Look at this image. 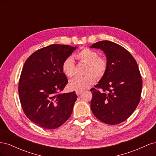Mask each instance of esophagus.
<instances>
[{
  "mask_svg": "<svg viewBox=\"0 0 156 156\" xmlns=\"http://www.w3.org/2000/svg\"><path fill=\"white\" fill-rule=\"evenodd\" d=\"M83 92V90H80V89H76V90H75V92H76L77 96H79L80 94H81Z\"/></svg>",
  "mask_w": 156,
  "mask_h": 156,
  "instance_id": "esophagus-1",
  "label": "esophagus"
}]
</instances>
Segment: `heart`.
<instances>
[{"instance_id": "b5f03b06", "label": "heart", "mask_w": 156, "mask_h": 156, "mask_svg": "<svg viewBox=\"0 0 156 156\" xmlns=\"http://www.w3.org/2000/svg\"><path fill=\"white\" fill-rule=\"evenodd\" d=\"M80 62L86 63L84 76L76 77L70 80L69 87L72 89L83 90L89 87L96 81V77L101 79L104 76L107 69V62L106 59L98 56L96 51L89 48L81 49L75 55ZM63 73L66 77H72L75 75V64L72 57L69 56L66 58L62 64Z\"/></svg>"}]
</instances>
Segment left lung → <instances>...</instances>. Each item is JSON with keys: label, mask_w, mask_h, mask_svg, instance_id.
Instances as JSON below:
<instances>
[{"label": "left lung", "mask_w": 156, "mask_h": 156, "mask_svg": "<svg viewBox=\"0 0 156 156\" xmlns=\"http://www.w3.org/2000/svg\"><path fill=\"white\" fill-rule=\"evenodd\" d=\"M90 48L105 54L107 69L96 88H92L91 110L98 120L107 124L123 122L132 115L140 101L143 81L136 60L123 47L104 40Z\"/></svg>", "instance_id": "8db88e82"}]
</instances>
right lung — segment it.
Here are the masks:
<instances>
[{"label": "right lung", "mask_w": 156, "mask_h": 156, "mask_svg": "<svg viewBox=\"0 0 156 156\" xmlns=\"http://www.w3.org/2000/svg\"><path fill=\"white\" fill-rule=\"evenodd\" d=\"M76 48L50 45L35 51L23 66L18 88L21 104L28 119L42 128H57L72 115L75 92H60L68 82L62 62Z\"/></svg>", "instance_id": "obj_1"}]
</instances>
